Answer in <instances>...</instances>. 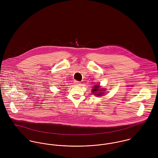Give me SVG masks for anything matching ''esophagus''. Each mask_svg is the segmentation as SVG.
<instances>
[{
    "instance_id": "1",
    "label": "esophagus",
    "mask_w": 158,
    "mask_h": 158,
    "mask_svg": "<svg viewBox=\"0 0 158 158\" xmlns=\"http://www.w3.org/2000/svg\"><path fill=\"white\" fill-rule=\"evenodd\" d=\"M74 85H75L76 86H80L81 85V82L75 80V81H74Z\"/></svg>"
}]
</instances>
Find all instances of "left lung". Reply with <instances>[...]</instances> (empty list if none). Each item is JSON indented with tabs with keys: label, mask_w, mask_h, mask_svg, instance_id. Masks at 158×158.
<instances>
[{
	"label": "left lung",
	"mask_w": 158,
	"mask_h": 158,
	"mask_svg": "<svg viewBox=\"0 0 158 158\" xmlns=\"http://www.w3.org/2000/svg\"><path fill=\"white\" fill-rule=\"evenodd\" d=\"M100 85H95L92 89V93L98 97L102 96L105 92L104 91H105V89H100Z\"/></svg>",
	"instance_id": "1"
}]
</instances>
